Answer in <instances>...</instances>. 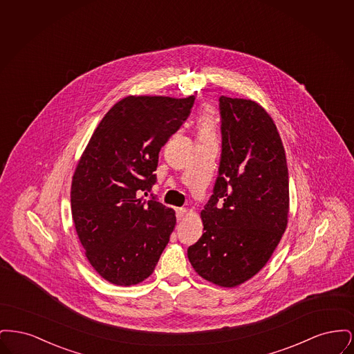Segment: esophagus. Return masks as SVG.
<instances>
[{
  "instance_id": "obj_1",
  "label": "esophagus",
  "mask_w": 354,
  "mask_h": 354,
  "mask_svg": "<svg viewBox=\"0 0 354 354\" xmlns=\"http://www.w3.org/2000/svg\"><path fill=\"white\" fill-rule=\"evenodd\" d=\"M185 214H187V209L185 208H176V218L178 220L185 219Z\"/></svg>"
}]
</instances>
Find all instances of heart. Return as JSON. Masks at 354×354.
<instances>
[{"label": "heart", "mask_w": 354, "mask_h": 354, "mask_svg": "<svg viewBox=\"0 0 354 354\" xmlns=\"http://www.w3.org/2000/svg\"><path fill=\"white\" fill-rule=\"evenodd\" d=\"M198 130H199V138H202V139L215 138L216 120L211 111L203 113L202 117L199 118V123H198Z\"/></svg>", "instance_id": "1"}]
</instances>
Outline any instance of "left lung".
<instances>
[{
    "mask_svg": "<svg viewBox=\"0 0 354 354\" xmlns=\"http://www.w3.org/2000/svg\"><path fill=\"white\" fill-rule=\"evenodd\" d=\"M221 158L203 235L187 251L199 276L234 288L252 279L286 232L289 179L276 124L256 102L219 100Z\"/></svg>",
    "mask_w": 354,
    "mask_h": 354,
    "instance_id": "1",
    "label": "left lung"
}]
</instances>
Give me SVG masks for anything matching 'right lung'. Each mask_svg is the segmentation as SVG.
<instances>
[{
  "label": "right lung",
  "mask_w": 354,
  "mask_h": 354,
  "mask_svg": "<svg viewBox=\"0 0 354 354\" xmlns=\"http://www.w3.org/2000/svg\"><path fill=\"white\" fill-rule=\"evenodd\" d=\"M194 101V95L120 100L77 165L70 191L75 231L91 267L111 284L142 283L169 244L175 211L140 195L156 182L159 151L188 118Z\"/></svg>",
  "instance_id": "obj_1"
}]
</instances>
